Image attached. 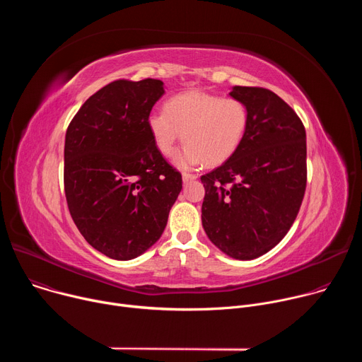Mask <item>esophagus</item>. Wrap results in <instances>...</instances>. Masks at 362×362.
<instances>
[{
  "mask_svg": "<svg viewBox=\"0 0 362 362\" xmlns=\"http://www.w3.org/2000/svg\"><path fill=\"white\" fill-rule=\"evenodd\" d=\"M196 177H197V176H196V175H192V173H183V175H182V179H183L185 183L192 182V180H194Z\"/></svg>",
  "mask_w": 362,
  "mask_h": 362,
  "instance_id": "34e87169",
  "label": "esophagus"
}]
</instances>
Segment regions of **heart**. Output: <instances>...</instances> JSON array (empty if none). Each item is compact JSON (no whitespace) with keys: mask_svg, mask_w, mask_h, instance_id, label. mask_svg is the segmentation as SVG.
<instances>
[{"mask_svg":"<svg viewBox=\"0 0 362 362\" xmlns=\"http://www.w3.org/2000/svg\"><path fill=\"white\" fill-rule=\"evenodd\" d=\"M247 126L245 103L203 91L177 94L166 101L165 112L147 117L153 143L165 156H170L182 137L186 141L173 159L180 169L226 162L240 147Z\"/></svg>","mask_w":362,"mask_h":362,"instance_id":"b5f03b06","label":"heart"}]
</instances>
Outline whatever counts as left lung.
<instances>
[{
    "instance_id": "obj_1",
    "label": "left lung",
    "mask_w": 362,
    "mask_h": 362,
    "mask_svg": "<svg viewBox=\"0 0 362 362\" xmlns=\"http://www.w3.org/2000/svg\"><path fill=\"white\" fill-rule=\"evenodd\" d=\"M230 97L249 110L246 136L232 158L200 177L202 225L223 253L250 261L291 229L306 187V134L274 91L235 86Z\"/></svg>"
}]
</instances>
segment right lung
Returning a JSON list of instances; mask_svg holds the SVG:
<instances>
[{"label": "right lung", "mask_w": 362, "mask_h": 362, "mask_svg": "<svg viewBox=\"0 0 362 362\" xmlns=\"http://www.w3.org/2000/svg\"><path fill=\"white\" fill-rule=\"evenodd\" d=\"M163 94L156 78L116 80L86 100L66 133L70 215L84 239L112 259H134L156 243L182 190V175L147 129Z\"/></svg>", "instance_id": "obj_1"}]
</instances>
